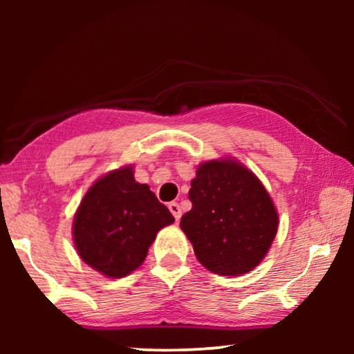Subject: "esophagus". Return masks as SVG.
<instances>
[{
  "mask_svg": "<svg viewBox=\"0 0 354 354\" xmlns=\"http://www.w3.org/2000/svg\"><path fill=\"white\" fill-rule=\"evenodd\" d=\"M169 209H170V212L173 214V217H175L176 221H178L179 218H181V207H179L178 203H170Z\"/></svg>",
  "mask_w": 354,
  "mask_h": 354,
  "instance_id": "34e87169",
  "label": "esophagus"
}]
</instances>
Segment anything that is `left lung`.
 <instances>
[{"mask_svg":"<svg viewBox=\"0 0 354 354\" xmlns=\"http://www.w3.org/2000/svg\"><path fill=\"white\" fill-rule=\"evenodd\" d=\"M181 230L212 273L241 277L266 257L278 232L272 196L253 171L225 158L203 162L192 179Z\"/></svg>","mask_w":354,"mask_h":354,"instance_id":"obj_1","label":"left lung"}]
</instances>
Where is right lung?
Here are the masks:
<instances>
[{
  "label": "right lung",
  "mask_w": 354,
  "mask_h": 354,
  "mask_svg": "<svg viewBox=\"0 0 354 354\" xmlns=\"http://www.w3.org/2000/svg\"><path fill=\"white\" fill-rule=\"evenodd\" d=\"M175 218L149 185L134 179L133 165L120 167L93 183L73 220V242L88 267L107 278L139 268L156 234Z\"/></svg>",
  "instance_id": "right-lung-1"
}]
</instances>
